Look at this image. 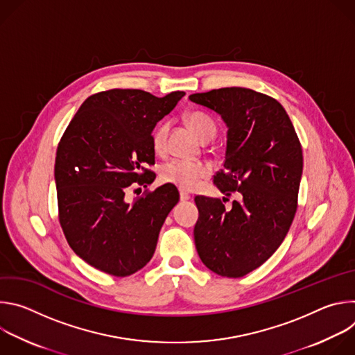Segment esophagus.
Segmentation results:
<instances>
[{
  "mask_svg": "<svg viewBox=\"0 0 355 355\" xmlns=\"http://www.w3.org/2000/svg\"><path fill=\"white\" fill-rule=\"evenodd\" d=\"M191 196H189V193L188 192H185V191H182V189H180V199L181 200H188Z\"/></svg>",
  "mask_w": 355,
  "mask_h": 355,
  "instance_id": "obj_1",
  "label": "esophagus"
}]
</instances>
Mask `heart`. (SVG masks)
I'll return each mask as SVG.
<instances>
[{"label": "heart", "instance_id": "1", "mask_svg": "<svg viewBox=\"0 0 355 355\" xmlns=\"http://www.w3.org/2000/svg\"><path fill=\"white\" fill-rule=\"evenodd\" d=\"M185 121L200 140L207 141L215 137L216 123L208 115L202 112H189L187 114ZM168 130H170L168 123H160L153 132V139L151 140H153L155 150L159 151V153H162V151H164L166 148ZM208 173H209L208 167H205L200 163L173 160L162 168V180L181 189L191 191L199 185V182L208 175Z\"/></svg>", "mask_w": 355, "mask_h": 355}]
</instances>
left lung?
I'll use <instances>...</instances> for the list:
<instances>
[{
    "mask_svg": "<svg viewBox=\"0 0 355 355\" xmlns=\"http://www.w3.org/2000/svg\"><path fill=\"white\" fill-rule=\"evenodd\" d=\"M219 114L227 126L223 170L214 177L223 200L195 196L199 212L195 247L211 271L240 278L264 264L284 241L297 208L302 146L277 99L250 88L227 87L189 95Z\"/></svg>",
    "mask_w": 355,
    "mask_h": 355,
    "instance_id": "left-lung-1",
    "label": "left lung"
}]
</instances>
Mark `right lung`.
<instances>
[{
    "label": "right lung",
    "instance_id": "1",
    "mask_svg": "<svg viewBox=\"0 0 355 355\" xmlns=\"http://www.w3.org/2000/svg\"><path fill=\"white\" fill-rule=\"evenodd\" d=\"M184 95L121 88L94 94L62 136L55 163L59 222L69 245L91 267L128 277L153 257L178 189L164 184L133 202L125 193L155 181L146 168L155 164L151 132Z\"/></svg>",
    "mask_w": 355,
    "mask_h": 355
}]
</instances>
